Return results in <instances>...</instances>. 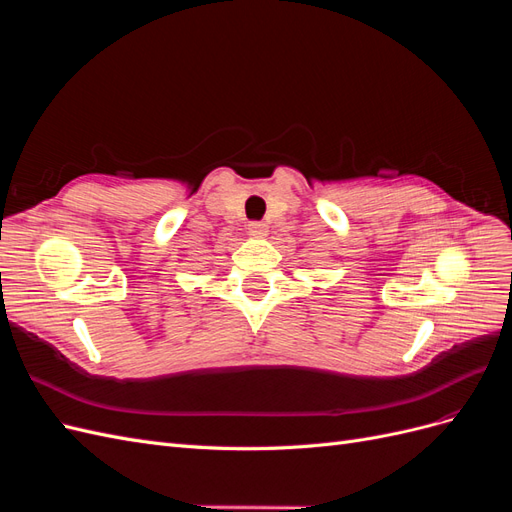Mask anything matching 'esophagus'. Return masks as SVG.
<instances>
[{
  "mask_svg": "<svg viewBox=\"0 0 512 512\" xmlns=\"http://www.w3.org/2000/svg\"><path fill=\"white\" fill-rule=\"evenodd\" d=\"M250 232L254 237H265L267 235V224L265 222H250Z\"/></svg>",
  "mask_w": 512,
  "mask_h": 512,
  "instance_id": "obj_1",
  "label": "esophagus"
}]
</instances>
